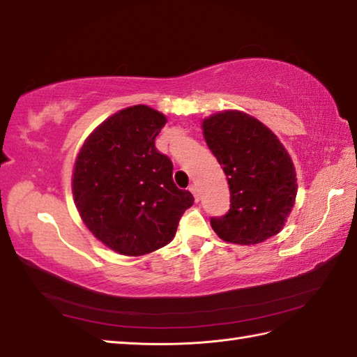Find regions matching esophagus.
I'll use <instances>...</instances> for the list:
<instances>
[{
	"label": "esophagus",
	"mask_w": 357,
	"mask_h": 357,
	"mask_svg": "<svg viewBox=\"0 0 357 357\" xmlns=\"http://www.w3.org/2000/svg\"><path fill=\"white\" fill-rule=\"evenodd\" d=\"M189 191H191L192 194H194V199H195V202H199V199H200V192H199V188L195 186V185H191L189 186Z\"/></svg>",
	"instance_id": "esophagus-1"
}]
</instances>
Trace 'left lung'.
<instances>
[{
    "instance_id": "obj_1",
    "label": "left lung",
    "mask_w": 357,
    "mask_h": 357,
    "mask_svg": "<svg viewBox=\"0 0 357 357\" xmlns=\"http://www.w3.org/2000/svg\"><path fill=\"white\" fill-rule=\"evenodd\" d=\"M202 128L231 192L228 213L211 217L217 236L229 243L256 245L278 234L297 194L294 165L279 138L240 111L211 115Z\"/></svg>"
}]
</instances>
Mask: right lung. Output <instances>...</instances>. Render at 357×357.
Returning a JSON list of instances; mask_svg holds the SVG:
<instances>
[{"label": "right lung", "mask_w": 357, "mask_h": 357, "mask_svg": "<svg viewBox=\"0 0 357 357\" xmlns=\"http://www.w3.org/2000/svg\"><path fill=\"white\" fill-rule=\"evenodd\" d=\"M166 117L149 106L126 107L87 137L77 157L72 192L82 220L123 256L168 245L194 197L172 180V162L155 148Z\"/></svg>", "instance_id": "obj_1"}]
</instances>
